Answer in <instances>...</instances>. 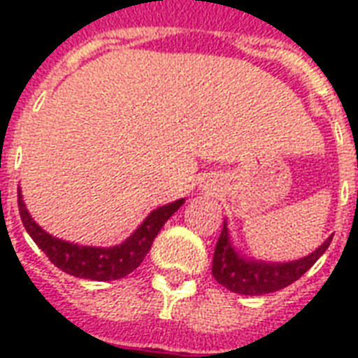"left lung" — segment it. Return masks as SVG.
Returning a JSON list of instances; mask_svg holds the SVG:
<instances>
[{
    "label": "left lung",
    "mask_w": 358,
    "mask_h": 358,
    "mask_svg": "<svg viewBox=\"0 0 358 358\" xmlns=\"http://www.w3.org/2000/svg\"><path fill=\"white\" fill-rule=\"evenodd\" d=\"M331 241H333V236L325 239L314 252H310L305 258H299V260L284 262V264L258 262L239 255L238 250L232 247L229 227L224 223L217 245H215V252H213V278L234 294H273V292L286 288L292 282H295L297 278L303 277L316 264L317 258L327 250Z\"/></svg>",
    "instance_id": "8db88e82"
}]
</instances>
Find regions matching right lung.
Listing matches in <instances>:
<instances>
[{
	"mask_svg": "<svg viewBox=\"0 0 358 358\" xmlns=\"http://www.w3.org/2000/svg\"><path fill=\"white\" fill-rule=\"evenodd\" d=\"M185 199L174 201L171 204L157 208L150 215L141 223V227L129 236L126 241L115 247H87V245H78L64 241V239L53 238L48 234L33 221V217L27 212L22 193L18 187V208L20 217L24 223L27 234L33 238L38 249L46 252L53 266H57L61 271L69 273L72 277L89 278V280H117L124 278L126 275L137 269L141 262L145 260L146 252L150 250L154 238L162 227L169 221V217L178 210Z\"/></svg>",
	"mask_w": 358,
	"mask_h": 358,
	"instance_id": "add662e5",
	"label": "right lung"
}]
</instances>
